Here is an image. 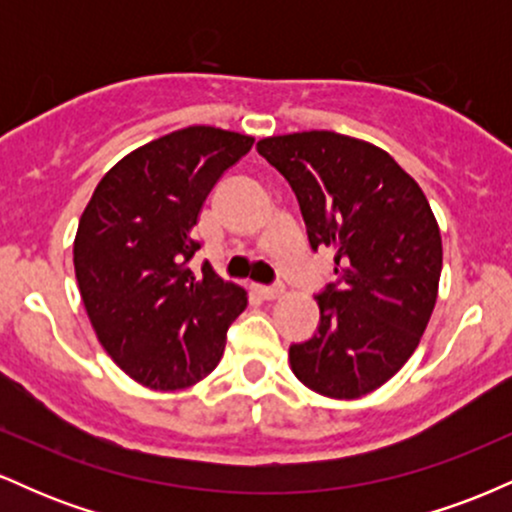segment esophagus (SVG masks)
<instances>
[{
	"mask_svg": "<svg viewBox=\"0 0 512 512\" xmlns=\"http://www.w3.org/2000/svg\"><path fill=\"white\" fill-rule=\"evenodd\" d=\"M255 291L260 293V298H264V301H272V298H279L281 293H284L281 286H262V284H257Z\"/></svg>",
	"mask_w": 512,
	"mask_h": 512,
	"instance_id": "esophagus-1",
	"label": "esophagus"
}]
</instances>
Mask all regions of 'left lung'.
Returning <instances> with one entry per match:
<instances>
[{
	"label": "left lung",
	"instance_id": "1",
	"mask_svg": "<svg viewBox=\"0 0 512 512\" xmlns=\"http://www.w3.org/2000/svg\"><path fill=\"white\" fill-rule=\"evenodd\" d=\"M289 180L310 248L334 250V279L317 293L320 325L291 344V370L334 399L368 395L419 346L438 296L443 243L428 199L378 146L337 132L257 142Z\"/></svg>",
	"mask_w": 512,
	"mask_h": 512
}]
</instances>
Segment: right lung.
<instances>
[{
	"mask_svg": "<svg viewBox=\"0 0 512 512\" xmlns=\"http://www.w3.org/2000/svg\"><path fill=\"white\" fill-rule=\"evenodd\" d=\"M255 139L185 127L115 163L79 221L74 269L103 349L151 390H180L209 375L248 293L190 262L199 209Z\"/></svg>",
	"mask_w": 512,
	"mask_h": 512,
	"instance_id": "1",
	"label": "right lung"
}]
</instances>
